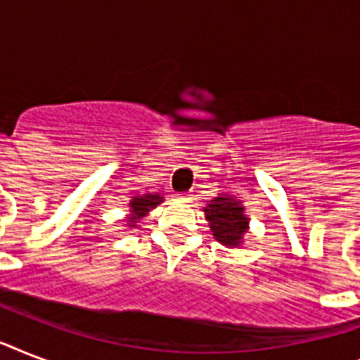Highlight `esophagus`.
<instances>
[{
	"instance_id": "1",
	"label": "esophagus",
	"mask_w": 360,
	"mask_h": 360,
	"mask_svg": "<svg viewBox=\"0 0 360 360\" xmlns=\"http://www.w3.org/2000/svg\"><path fill=\"white\" fill-rule=\"evenodd\" d=\"M175 200H177V202H188V200H191V198H188V194H175Z\"/></svg>"
}]
</instances>
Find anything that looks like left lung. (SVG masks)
I'll return each instance as SVG.
<instances>
[{
  "mask_svg": "<svg viewBox=\"0 0 360 360\" xmlns=\"http://www.w3.org/2000/svg\"><path fill=\"white\" fill-rule=\"evenodd\" d=\"M209 228L214 239L226 246H239L248 231V217L239 200L228 194H219L203 207Z\"/></svg>",
  "mask_w": 360,
  "mask_h": 360,
  "instance_id": "obj_1",
  "label": "left lung"
}]
</instances>
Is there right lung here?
Masks as SVG:
<instances>
[{
	"instance_id": "right-lung-1",
	"label": "right lung",
	"mask_w": 360,
	"mask_h": 360,
	"mask_svg": "<svg viewBox=\"0 0 360 360\" xmlns=\"http://www.w3.org/2000/svg\"><path fill=\"white\" fill-rule=\"evenodd\" d=\"M164 198L158 194H143V196H134L130 202V214H129V226L134 228L136 222L143 219L151 209H155L158 203H162Z\"/></svg>"
}]
</instances>
